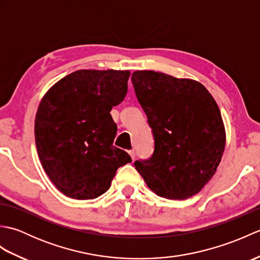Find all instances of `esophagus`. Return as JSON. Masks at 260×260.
Wrapping results in <instances>:
<instances>
[{"label":"esophagus","instance_id":"1","mask_svg":"<svg viewBox=\"0 0 260 260\" xmlns=\"http://www.w3.org/2000/svg\"><path fill=\"white\" fill-rule=\"evenodd\" d=\"M128 154L131 155L132 159L135 158V151H134V150H129V151H128Z\"/></svg>","mask_w":260,"mask_h":260}]
</instances>
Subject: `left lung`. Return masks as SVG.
I'll return each mask as SVG.
<instances>
[{
	"label": "left lung",
	"instance_id": "left-lung-1",
	"mask_svg": "<svg viewBox=\"0 0 260 260\" xmlns=\"http://www.w3.org/2000/svg\"><path fill=\"white\" fill-rule=\"evenodd\" d=\"M132 82L154 136L153 155L136 161L135 169L159 197L196 196L214 175L225 146L214 98L200 82L153 70L134 71Z\"/></svg>",
	"mask_w": 260,
	"mask_h": 260
}]
</instances>
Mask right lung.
Instances as JSON below:
<instances>
[{
	"instance_id": "add662e5",
	"label": "right lung",
	"mask_w": 260,
	"mask_h": 260,
	"mask_svg": "<svg viewBox=\"0 0 260 260\" xmlns=\"http://www.w3.org/2000/svg\"><path fill=\"white\" fill-rule=\"evenodd\" d=\"M128 70H78L41 99L35 121L39 158L52 183L78 200L106 192L119 167L132 162L113 145L110 110L124 101Z\"/></svg>"
}]
</instances>
